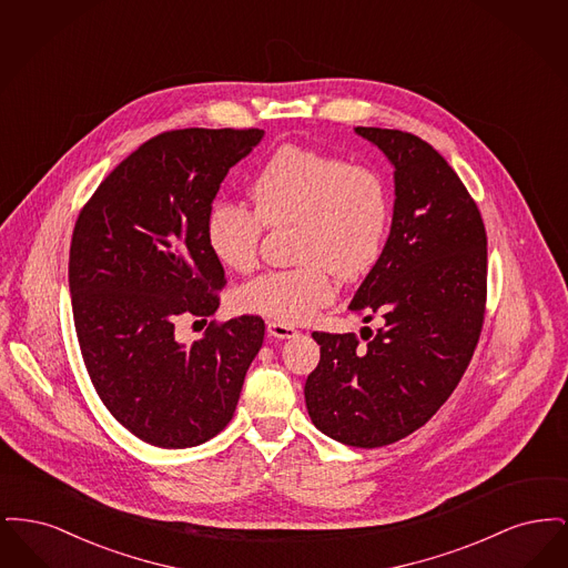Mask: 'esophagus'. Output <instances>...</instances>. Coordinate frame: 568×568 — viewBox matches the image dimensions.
<instances>
[{
	"label": "esophagus",
	"mask_w": 568,
	"mask_h": 568,
	"mask_svg": "<svg viewBox=\"0 0 568 568\" xmlns=\"http://www.w3.org/2000/svg\"><path fill=\"white\" fill-rule=\"evenodd\" d=\"M268 332L274 338H292L296 336L297 329L294 325L278 324V322H268Z\"/></svg>",
	"instance_id": "obj_1"
}]
</instances>
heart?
Masks as SVG:
<instances>
[{"label": "heart", "instance_id": "obj_1", "mask_svg": "<svg viewBox=\"0 0 568 568\" xmlns=\"http://www.w3.org/2000/svg\"><path fill=\"white\" fill-rule=\"evenodd\" d=\"M248 193L253 209L232 200L211 209L209 243L221 264L246 272L257 264L264 227H296L297 266L260 274L239 294L241 308L278 324L311 322L334 302L336 274L362 276L387 243L392 193L373 165L290 144L255 172Z\"/></svg>", "mask_w": 568, "mask_h": 568}]
</instances>
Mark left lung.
I'll return each instance as SVG.
<instances>
[{
	"instance_id": "obj_1",
	"label": "left lung",
	"mask_w": 568,
	"mask_h": 568,
	"mask_svg": "<svg viewBox=\"0 0 568 568\" xmlns=\"http://www.w3.org/2000/svg\"><path fill=\"white\" fill-rule=\"evenodd\" d=\"M355 132L396 168L387 243L349 304L383 325L362 329L366 343L313 332L322 357L304 398L322 433L375 449L422 428L466 373L486 317L487 236L477 202L426 140Z\"/></svg>"
}]
</instances>
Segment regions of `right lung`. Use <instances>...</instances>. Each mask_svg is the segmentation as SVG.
Here are the masks:
<instances>
[{
    "mask_svg": "<svg viewBox=\"0 0 568 568\" xmlns=\"http://www.w3.org/2000/svg\"><path fill=\"white\" fill-rule=\"evenodd\" d=\"M264 132L187 128L140 144L89 197L70 244L82 359L100 400L140 440L183 449L221 433L264 343V320L211 322L185 347L181 317L219 308L225 272L209 215L230 168Z\"/></svg>",
    "mask_w": 568,
    "mask_h": 568,
    "instance_id": "right-lung-1",
    "label": "right lung"
}]
</instances>
